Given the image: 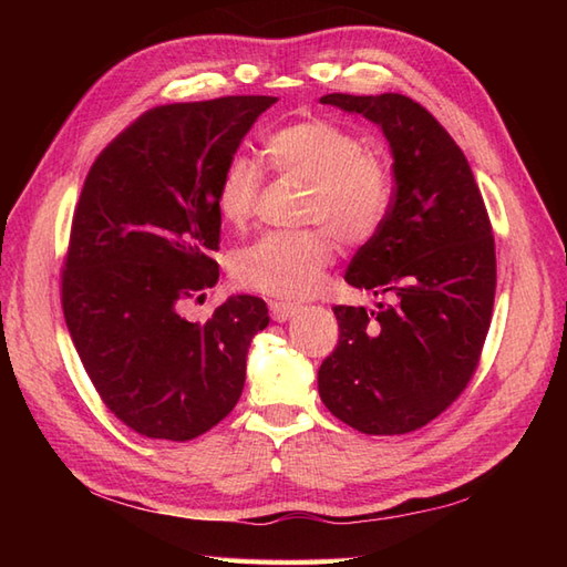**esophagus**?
Instances as JSON below:
<instances>
[{"instance_id":"obj_1","label":"esophagus","mask_w":567,"mask_h":567,"mask_svg":"<svg viewBox=\"0 0 567 567\" xmlns=\"http://www.w3.org/2000/svg\"><path fill=\"white\" fill-rule=\"evenodd\" d=\"M299 311L297 305H287V302H270V317L272 321H290Z\"/></svg>"}]
</instances>
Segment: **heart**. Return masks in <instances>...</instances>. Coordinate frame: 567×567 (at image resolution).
<instances>
[{
	"instance_id": "1",
	"label": "heart",
	"mask_w": 567,
	"mask_h": 567,
	"mask_svg": "<svg viewBox=\"0 0 567 567\" xmlns=\"http://www.w3.org/2000/svg\"><path fill=\"white\" fill-rule=\"evenodd\" d=\"M277 173L309 185L305 221L331 228L346 244L375 236L390 209V173L353 131L323 118L290 124L265 143ZM260 167L234 155L216 183L214 204L221 219L240 228L256 212ZM327 228L272 231L238 248L231 258L236 282L275 299H305L319 290L336 246Z\"/></svg>"
}]
</instances>
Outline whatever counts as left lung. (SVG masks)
Masks as SVG:
<instances>
[{
  "label": "left lung",
  "instance_id": "8db88e82",
  "mask_svg": "<svg viewBox=\"0 0 567 567\" xmlns=\"http://www.w3.org/2000/svg\"><path fill=\"white\" fill-rule=\"evenodd\" d=\"M321 104L382 128L394 195L346 272L348 285L390 305L333 307L341 336L319 368V394L368 436L409 433L445 412L480 363L497 287L495 236L463 151L424 106L396 92H333Z\"/></svg>",
  "mask_w": 567,
  "mask_h": 567
}]
</instances>
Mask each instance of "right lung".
Listing matches in <instances>:
<instances>
[{"instance_id": "obj_1", "label": "right lung", "mask_w": 567, "mask_h": 567, "mask_svg": "<svg viewBox=\"0 0 567 567\" xmlns=\"http://www.w3.org/2000/svg\"><path fill=\"white\" fill-rule=\"evenodd\" d=\"M277 97L165 104L106 146L84 179L63 265V315L102 402L141 436L189 441L236 406L268 307L228 297L199 323L189 302L219 280L214 192Z\"/></svg>"}]
</instances>
